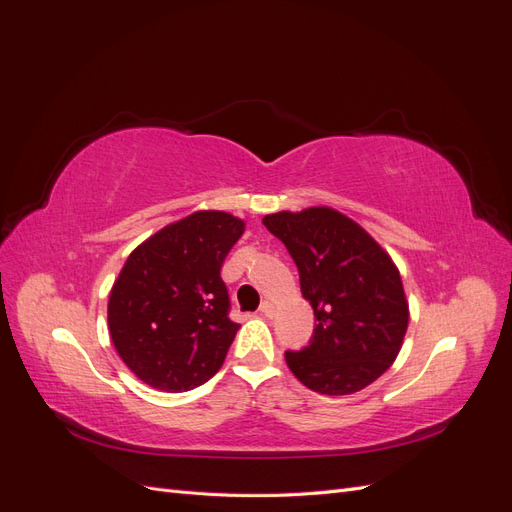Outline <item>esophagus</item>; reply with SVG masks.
<instances>
[{
  "label": "esophagus",
  "mask_w": 512,
  "mask_h": 512,
  "mask_svg": "<svg viewBox=\"0 0 512 512\" xmlns=\"http://www.w3.org/2000/svg\"><path fill=\"white\" fill-rule=\"evenodd\" d=\"M260 314H262V316H267V318H271V316L275 314V305H273L271 301H265V303L260 305Z\"/></svg>",
  "instance_id": "obj_1"
}]
</instances>
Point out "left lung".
Instances as JSON below:
<instances>
[{
	"mask_svg": "<svg viewBox=\"0 0 512 512\" xmlns=\"http://www.w3.org/2000/svg\"><path fill=\"white\" fill-rule=\"evenodd\" d=\"M262 224L299 269L316 329L307 348L286 352L299 382L320 395H350L393 365L408 331V299L389 252L331 207L277 211Z\"/></svg>",
	"mask_w": 512,
	"mask_h": 512,
	"instance_id": "obj_1",
	"label": "left lung"
}]
</instances>
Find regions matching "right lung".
I'll list each match as a JSON object with an SVG mask.
<instances>
[{
  "label": "right lung",
  "instance_id": "right-lung-1",
  "mask_svg": "<svg viewBox=\"0 0 512 512\" xmlns=\"http://www.w3.org/2000/svg\"><path fill=\"white\" fill-rule=\"evenodd\" d=\"M245 222L226 211L185 215L134 247L108 297L121 361L151 389L183 393L218 374L239 324L220 271Z\"/></svg>",
  "mask_w": 512,
  "mask_h": 512
}]
</instances>
